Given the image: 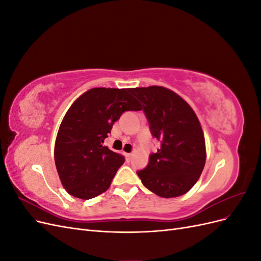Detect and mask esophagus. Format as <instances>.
<instances>
[{
	"label": "esophagus",
	"instance_id": "34e87169",
	"mask_svg": "<svg viewBox=\"0 0 261 261\" xmlns=\"http://www.w3.org/2000/svg\"><path fill=\"white\" fill-rule=\"evenodd\" d=\"M124 155H125V158H126V160H127V161L129 162L130 159H132V153H124Z\"/></svg>",
	"mask_w": 261,
	"mask_h": 261
}]
</instances>
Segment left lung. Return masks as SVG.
<instances>
[{"mask_svg": "<svg viewBox=\"0 0 261 261\" xmlns=\"http://www.w3.org/2000/svg\"><path fill=\"white\" fill-rule=\"evenodd\" d=\"M141 102L152 137L160 147L150 153L147 167L137 171L146 188L172 198L187 193L198 180L206 162V144L193 109L175 92L163 87L132 88Z\"/></svg>", "mask_w": 261, "mask_h": 261, "instance_id": "left-lung-1", "label": "left lung"}]
</instances>
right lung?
Segmentation results:
<instances>
[{
	"instance_id": "right-lung-1",
	"label": "right lung",
	"mask_w": 261,
	"mask_h": 261,
	"mask_svg": "<svg viewBox=\"0 0 261 261\" xmlns=\"http://www.w3.org/2000/svg\"><path fill=\"white\" fill-rule=\"evenodd\" d=\"M129 89L93 88L68 109L55 140L54 160L69 195L91 199L106 192L125 158L103 146L126 111H139Z\"/></svg>"
}]
</instances>
